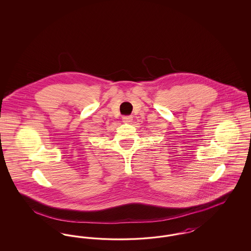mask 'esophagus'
Here are the masks:
<instances>
[{"mask_svg":"<svg viewBox=\"0 0 251 251\" xmlns=\"http://www.w3.org/2000/svg\"><path fill=\"white\" fill-rule=\"evenodd\" d=\"M122 121L124 123H131V121H132V117H131V116H124L122 118Z\"/></svg>","mask_w":251,"mask_h":251,"instance_id":"esophagus-1","label":"esophagus"}]
</instances>
